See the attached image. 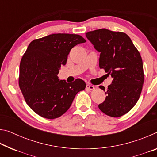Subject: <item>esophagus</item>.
<instances>
[{
  "label": "esophagus",
  "instance_id": "obj_1",
  "mask_svg": "<svg viewBox=\"0 0 157 157\" xmlns=\"http://www.w3.org/2000/svg\"><path fill=\"white\" fill-rule=\"evenodd\" d=\"M86 89H89V90H94L95 89V86H92V85H90V84H87L86 86Z\"/></svg>",
  "mask_w": 157,
  "mask_h": 157
}]
</instances>
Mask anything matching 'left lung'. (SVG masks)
I'll return each mask as SVG.
<instances>
[{
  "instance_id": "8db88e82",
  "label": "left lung",
  "mask_w": 157,
  "mask_h": 157,
  "mask_svg": "<svg viewBox=\"0 0 157 157\" xmlns=\"http://www.w3.org/2000/svg\"><path fill=\"white\" fill-rule=\"evenodd\" d=\"M86 36L100 52V68L113 78L105 100L98 107L111 117L123 116L134 107L141 94L144 82L141 56L123 32L102 28L88 32ZM100 88L105 89L103 86Z\"/></svg>"
}]
</instances>
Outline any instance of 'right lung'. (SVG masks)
<instances>
[{
	"instance_id": "right-lung-1",
	"label": "right lung",
	"mask_w": 157,
	"mask_h": 157,
	"mask_svg": "<svg viewBox=\"0 0 157 157\" xmlns=\"http://www.w3.org/2000/svg\"><path fill=\"white\" fill-rule=\"evenodd\" d=\"M84 42L78 34L58 33L29 44L21 60L18 84L26 103L39 116L59 118L70 108L76 94L84 90L86 84L81 79L67 83L57 77L71 50Z\"/></svg>"
}]
</instances>
